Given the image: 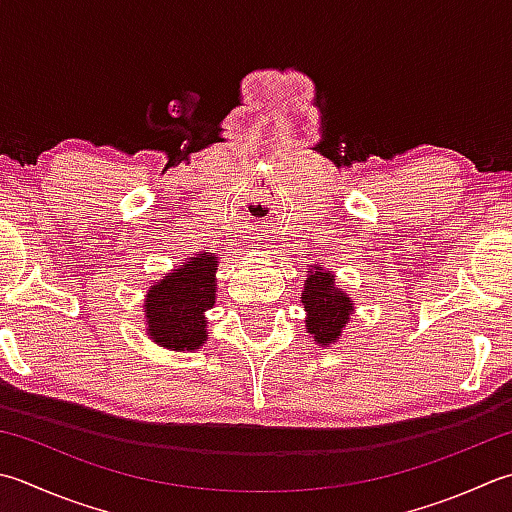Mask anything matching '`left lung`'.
<instances>
[{
	"instance_id": "obj_1",
	"label": "left lung",
	"mask_w": 512,
	"mask_h": 512,
	"mask_svg": "<svg viewBox=\"0 0 512 512\" xmlns=\"http://www.w3.org/2000/svg\"><path fill=\"white\" fill-rule=\"evenodd\" d=\"M302 304L308 313V333L315 335V342L322 346L335 342L348 322V315L353 313L350 297H346L344 290L335 288L333 275L324 273L322 268H315V273L306 277Z\"/></svg>"
}]
</instances>
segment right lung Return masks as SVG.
<instances>
[{
	"instance_id": "add662e5",
	"label": "right lung",
	"mask_w": 512,
	"mask_h": 512,
	"mask_svg": "<svg viewBox=\"0 0 512 512\" xmlns=\"http://www.w3.org/2000/svg\"><path fill=\"white\" fill-rule=\"evenodd\" d=\"M215 266V257H193L148 290L144 313L159 346L195 350L206 342L204 313L215 304Z\"/></svg>"
}]
</instances>
